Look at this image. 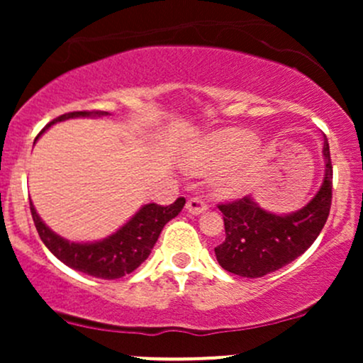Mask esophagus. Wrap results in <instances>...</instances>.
<instances>
[{"label": "esophagus", "mask_w": 363, "mask_h": 363, "mask_svg": "<svg viewBox=\"0 0 363 363\" xmlns=\"http://www.w3.org/2000/svg\"><path fill=\"white\" fill-rule=\"evenodd\" d=\"M186 210L193 215H199L206 210V203L201 198H189L186 203Z\"/></svg>", "instance_id": "34e87169"}]
</instances>
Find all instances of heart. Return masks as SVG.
Returning a JSON list of instances; mask_svg holds the SVG:
<instances>
[{"mask_svg":"<svg viewBox=\"0 0 363 363\" xmlns=\"http://www.w3.org/2000/svg\"><path fill=\"white\" fill-rule=\"evenodd\" d=\"M256 136L249 131H225L211 136L198 148L191 150L184 158L186 169L193 172H213L228 167L234 162L251 153L256 148ZM245 179L237 174L216 179L215 191L223 198H232L244 189Z\"/></svg>","mask_w":363,"mask_h":363,"instance_id":"b5f03b06","label":"heart"}]
</instances>
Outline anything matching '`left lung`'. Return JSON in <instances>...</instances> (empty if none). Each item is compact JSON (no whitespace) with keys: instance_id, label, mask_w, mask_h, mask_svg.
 I'll return each instance as SVG.
<instances>
[{"instance_id":"left-lung-1","label":"left lung","mask_w":363,"mask_h":363,"mask_svg":"<svg viewBox=\"0 0 363 363\" xmlns=\"http://www.w3.org/2000/svg\"><path fill=\"white\" fill-rule=\"evenodd\" d=\"M324 182L302 210L274 215L262 210L249 196L220 203L225 240L215 247L216 261L228 273L261 278L302 256L314 244L326 223L333 199V165L329 143L324 141Z\"/></svg>"}]
</instances>
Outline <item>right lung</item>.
Masks as SVG:
<instances>
[{"instance_id": "add662e5", "label": "right lung", "mask_w": 363, "mask_h": 363, "mask_svg": "<svg viewBox=\"0 0 363 363\" xmlns=\"http://www.w3.org/2000/svg\"><path fill=\"white\" fill-rule=\"evenodd\" d=\"M109 112L104 111H74L66 112L60 118L52 119L45 126V131L51 124L57 121L72 119V118H86V116H107ZM186 205L184 198H177L172 205L164 206L157 203L145 205L141 210L133 216L129 222L121 227L116 234H112L101 242L94 244H78L69 242L56 235L51 228L45 225L40 216L37 215L34 205L30 201V213L34 218L35 228L39 232L40 240L45 247L51 251L57 259L65 262L69 268L77 269L94 278H102V280H116L126 274L133 273L152 252L162 228L169 220L181 213Z\"/></svg>"}]
</instances>
